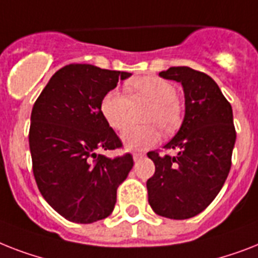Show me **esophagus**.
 Wrapping results in <instances>:
<instances>
[{
  "mask_svg": "<svg viewBox=\"0 0 258 258\" xmlns=\"http://www.w3.org/2000/svg\"><path fill=\"white\" fill-rule=\"evenodd\" d=\"M142 158H144V154H134V160H135V162L140 160Z\"/></svg>",
  "mask_w": 258,
  "mask_h": 258,
  "instance_id": "1",
  "label": "esophagus"
}]
</instances>
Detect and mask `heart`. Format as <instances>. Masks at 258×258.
Wrapping results in <instances>:
<instances>
[{
	"label": "heart",
	"mask_w": 258,
	"mask_h": 258,
	"mask_svg": "<svg viewBox=\"0 0 258 258\" xmlns=\"http://www.w3.org/2000/svg\"><path fill=\"white\" fill-rule=\"evenodd\" d=\"M176 95L175 86L168 81L155 75L140 77L130 82L127 94L120 90H110L104 94L100 100V114L111 128L122 133L128 127L131 102H151L143 120L154 124L134 127L123 135V143L128 150H146L158 143V125L164 133H171L179 125L181 106Z\"/></svg>",
	"instance_id": "b5f03b06"
}]
</instances>
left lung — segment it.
Instances as JSON below:
<instances>
[{"instance_id": "obj_1", "label": "left lung", "mask_w": 258, "mask_h": 258, "mask_svg": "<svg viewBox=\"0 0 258 258\" xmlns=\"http://www.w3.org/2000/svg\"><path fill=\"white\" fill-rule=\"evenodd\" d=\"M159 75L181 83L185 115L164 146L177 154H147L155 164L147 180L148 203L159 216L189 219L213 202L227 180L236 142L233 112L216 82L202 71L179 66Z\"/></svg>"}]
</instances>
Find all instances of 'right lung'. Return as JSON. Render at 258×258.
Listing matches in <instances>:
<instances>
[{"label":"right lung","instance_id":"1","mask_svg":"<svg viewBox=\"0 0 258 258\" xmlns=\"http://www.w3.org/2000/svg\"><path fill=\"white\" fill-rule=\"evenodd\" d=\"M130 75L93 64H68L50 78L33 106V173L43 199L69 221L91 224L110 216L119 184L133 168L131 154H98L123 147L100 114V100Z\"/></svg>","mask_w":258,"mask_h":258}]
</instances>
